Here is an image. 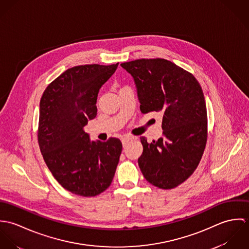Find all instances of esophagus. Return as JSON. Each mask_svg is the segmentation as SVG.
Masks as SVG:
<instances>
[{
    "label": "esophagus",
    "mask_w": 249,
    "mask_h": 249,
    "mask_svg": "<svg viewBox=\"0 0 249 249\" xmlns=\"http://www.w3.org/2000/svg\"><path fill=\"white\" fill-rule=\"evenodd\" d=\"M133 138L131 137H128V136H125V137H123L122 138V142H123V145H125L128 142H130Z\"/></svg>",
    "instance_id": "esophagus-1"
}]
</instances>
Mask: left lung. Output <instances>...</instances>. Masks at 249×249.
<instances>
[{"mask_svg":"<svg viewBox=\"0 0 249 249\" xmlns=\"http://www.w3.org/2000/svg\"><path fill=\"white\" fill-rule=\"evenodd\" d=\"M121 66L134 78L142 114H163V137H140L138 164L153 186L170 190L197 168L208 136L207 110L199 82L190 71L163 58L136 59Z\"/></svg>","mask_w":249,"mask_h":249,"instance_id":"1","label":"left lung"}]
</instances>
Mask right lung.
<instances>
[{
    "instance_id": "1",
    "label": "right lung",
    "mask_w": 249,
    "mask_h": 249,
    "mask_svg": "<svg viewBox=\"0 0 249 249\" xmlns=\"http://www.w3.org/2000/svg\"><path fill=\"white\" fill-rule=\"evenodd\" d=\"M119 63L74 66L45 89L40 100L38 143L53 178L67 191L91 197L110 186L122 152V142H91L83 130L97 116V98Z\"/></svg>"
}]
</instances>
